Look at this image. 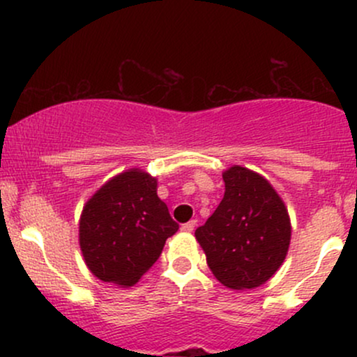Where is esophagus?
Wrapping results in <instances>:
<instances>
[{"label": "esophagus", "instance_id": "34e87169", "mask_svg": "<svg viewBox=\"0 0 357 357\" xmlns=\"http://www.w3.org/2000/svg\"><path fill=\"white\" fill-rule=\"evenodd\" d=\"M195 227H196V221H195V220H191V221H188V223L181 225V230H183V231H186V233H190V231L195 230Z\"/></svg>", "mask_w": 357, "mask_h": 357}]
</instances>
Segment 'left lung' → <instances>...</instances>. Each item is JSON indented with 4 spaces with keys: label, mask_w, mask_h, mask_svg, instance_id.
Returning <instances> with one entry per match:
<instances>
[{
    "label": "left lung",
    "mask_w": 357,
    "mask_h": 357,
    "mask_svg": "<svg viewBox=\"0 0 357 357\" xmlns=\"http://www.w3.org/2000/svg\"><path fill=\"white\" fill-rule=\"evenodd\" d=\"M223 181V199L196 228V240L221 284L255 289L284 264L292 233L289 213L272 184L247 167H230Z\"/></svg>",
    "instance_id": "8db88e82"
}]
</instances>
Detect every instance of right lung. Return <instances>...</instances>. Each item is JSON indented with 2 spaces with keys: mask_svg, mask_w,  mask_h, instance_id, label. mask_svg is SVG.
<instances>
[{
  "mask_svg": "<svg viewBox=\"0 0 357 357\" xmlns=\"http://www.w3.org/2000/svg\"><path fill=\"white\" fill-rule=\"evenodd\" d=\"M178 228L159 199L155 178L129 169L85 203L79 227L82 255L97 278L130 287L153 267Z\"/></svg>",
  "mask_w": 357,
  "mask_h": 357,
  "instance_id": "1",
  "label": "right lung"
}]
</instances>
